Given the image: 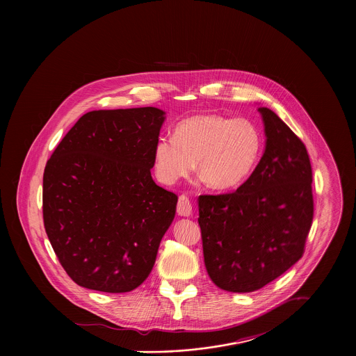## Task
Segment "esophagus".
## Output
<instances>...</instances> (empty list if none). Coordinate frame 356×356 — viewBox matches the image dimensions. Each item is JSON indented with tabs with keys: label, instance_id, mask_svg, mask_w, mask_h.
Masks as SVG:
<instances>
[{
	"label": "esophagus",
	"instance_id": "34e87169",
	"mask_svg": "<svg viewBox=\"0 0 356 356\" xmlns=\"http://www.w3.org/2000/svg\"><path fill=\"white\" fill-rule=\"evenodd\" d=\"M178 213L181 216H191L192 215V204L191 200L186 197V196H181L179 200H178Z\"/></svg>",
	"mask_w": 356,
	"mask_h": 356
}]
</instances>
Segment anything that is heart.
Wrapping results in <instances>:
<instances>
[{"mask_svg": "<svg viewBox=\"0 0 356 356\" xmlns=\"http://www.w3.org/2000/svg\"><path fill=\"white\" fill-rule=\"evenodd\" d=\"M263 138L254 122L218 113H200L181 120L174 137H160L153 147L157 178L172 185L196 170L215 191H232L252 174Z\"/></svg>", "mask_w": 356, "mask_h": 356, "instance_id": "1", "label": "heart"}]
</instances>
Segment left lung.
Returning <instances> with one entry per match:
<instances>
[{
  "label": "left lung",
  "mask_w": 356,
  "mask_h": 356,
  "mask_svg": "<svg viewBox=\"0 0 356 356\" xmlns=\"http://www.w3.org/2000/svg\"><path fill=\"white\" fill-rule=\"evenodd\" d=\"M257 111L266 147L251 177L233 193L197 200L207 273L233 293L257 291L298 263L314 216L305 144L271 109Z\"/></svg>",
  "instance_id": "obj_1"
}]
</instances>
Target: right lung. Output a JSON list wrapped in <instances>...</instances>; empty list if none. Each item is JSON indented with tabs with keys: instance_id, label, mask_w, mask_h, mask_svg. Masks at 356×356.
Returning a JSON list of instances; mask_svg holds the SVG:
<instances>
[{
	"instance_id": "1",
	"label": "right lung",
	"mask_w": 356,
	"mask_h": 356,
	"mask_svg": "<svg viewBox=\"0 0 356 356\" xmlns=\"http://www.w3.org/2000/svg\"><path fill=\"white\" fill-rule=\"evenodd\" d=\"M165 112L92 111L65 134L44 172V225L79 286L124 293L151 274L178 197L152 179Z\"/></svg>"
}]
</instances>
